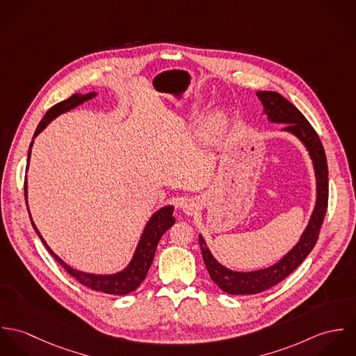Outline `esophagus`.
<instances>
[{
  "label": "esophagus",
  "instance_id": "1",
  "mask_svg": "<svg viewBox=\"0 0 356 356\" xmlns=\"http://www.w3.org/2000/svg\"><path fill=\"white\" fill-rule=\"evenodd\" d=\"M199 209V203L196 200H186L185 203L182 204V211L186 215H195Z\"/></svg>",
  "mask_w": 356,
  "mask_h": 356
}]
</instances>
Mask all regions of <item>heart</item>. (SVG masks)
<instances>
[{"label": "heart", "instance_id": "obj_1", "mask_svg": "<svg viewBox=\"0 0 356 356\" xmlns=\"http://www.w3.org/2000/svg\"><path fill=\"white\" fill-rule=\"evenodd\" d=\"M197 112V109L195 111ZM225 120V113L220 109H216L213 112H211L205 120H204L203 131L205 136H212L215 134L223 124Z\"/></svg>", "mask_w": 356, "mask_h": 356}]
</instances>
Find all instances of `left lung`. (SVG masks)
I'll use <instances>...</instances> for the list:
<instances>
[{
	"mask_svg": "<svg viewBox=\"0 0 356 356\" xmlns=\"http://www.w3.org/2000/svg\"><path fill=\"white\" fill-rule=\"evenodd\" d=\"M256 96L263 105V113L267 116V120L271 123L285 124L282 131L295 136L305 145L314 167L316 199L309 220L296 245L292 247V250L284 254L277 263L264 268L252 271H236L227 268L215 259L203 236L199 234L204 263L211 280L223 292L230 295L260 293L284 281L291 273H293L315 247L327 208V163L318 134L303 113L280 93L257 92Z\"/></svg>",
	"mask_w": 356,
	"mask_h": 356,
	"instance_id": "obj_1",
	"label": "left lung"
}]
</instances>
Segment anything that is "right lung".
I'll return each mask as SVG.
<instances>
[{"mask_svg":"<svg viewBox=\"0 0 356 356\" xmlns=\"http://www.w3.org/2000/svg\"><path fill=\"white\" fill-rule=\"evenodd\" d=\"M96 96H97L96 92H90L88 95L76 93V95H72L70 99L51 106V109L47 112V115L44 116V119L40 122V124L34 133V137H33V141H31L30 149H29V156H27V170H29V163H30V157H31V148L34 144V138L40 133H42L47 129V126L57 116L82 105L83 102L95 99ZM24 195H26V203H27V179L24 182ZM172 212H174V205H164V207L159 208L156 212H153L143 230V234L140 237V241L136 247V251L133 254L131 260L122 271H118L113 274H93V273H85V271L71 267L70 264H67L63 259H60L51 251V247L47 244L44 237L38 232L31 215H30V219H31L33 227L35 229L37 234L40 236V238L44 243V245L47 247V250L67 270V273L70 275H72L79 284L90 288L93 291H97V292L122 296V295L134 292L141 285V282L145 280L147 273L152 264L154 252H156V248H157V244H159L161 236L175 223V218L172 216Z\"/></svg>","mask_w":356,"mask_h":356,"instance_id":"1","label":"right lung"}]
</instances>
